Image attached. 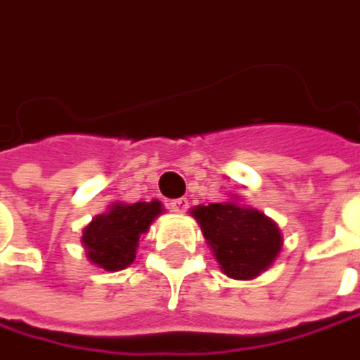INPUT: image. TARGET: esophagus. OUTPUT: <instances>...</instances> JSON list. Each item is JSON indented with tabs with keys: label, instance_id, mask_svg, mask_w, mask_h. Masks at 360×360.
Instances as JSON below:
<instances>
[{
	"label": "esophagus",
	"instance_id": "34e87169",
	"mask_svg": "<svg viewBox=\"0 0 360 360\" xmlns=\"http://www.w3.org/2000/svg\"><path fill=\"white\" fill-rule=\"evenodd\" d=\"M168 207H170V211H174V213H186V211H188V200H186V198H174V200L168 202Z\"/></svg>",
	"mask_w": 360,
	"mask_h": 360
}]
</instances>
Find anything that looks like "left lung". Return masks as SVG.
<instances>
[{
    "label": "left lung",
    "mask_w": 360,
    "mask_h": 360,
    "mask_svg": "<svg viewBox=\"0 0 360 360\" xmlns=\"http://www.w3.org/2000/svg\"><path fill=\"white\" fill-rule=\"evenodd\" d=\"M194 219L213 249L224 274L251 281L266 272L283 249L278 226L262 211L240 205L236 198L192 209Z\"/></svg>",
    "instance_id": "8db88e82"
}]
</instances>
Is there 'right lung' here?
<instances>
[{
	"label": "right lung",
	"instance_id": "add662e5",
	"mask_svg": "<svg viewBox=\"0 0 360 360\" xmlns=\"http://www.w3.org/2000/svg\"><path fill=\"white\" fill-rule=\"evenodd\" d=\"M162 211L158 200L111 205L107 213L96 215L82 232L86 257L107 272L128 268L136 257L139 238L147 234L151 221Z\"/></svg>",
	"mask_w": 360,
	"mask_h": 360
}]
</instances>
